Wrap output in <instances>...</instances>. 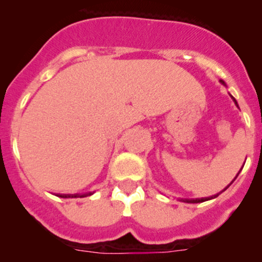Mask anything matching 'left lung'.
I'll use <instances>...</instances> for the list:
<instances>
[{
  "label": "left lung",
  "mask_w": 262,
  "mask_h": 262,
  "mask_svg": "<svg viewBox=\"0 0 262 262\" xmlns=\"http://www.w3.org/2000/svg\"><path fill=\"white\" fill-rule=\"evenodd\" d=\"M221 82L224 84V86H226V83H224V81L221 80ZM231 97H232V99H233L234 104H236L237 106H238V104H237L236 99H234L233 96H231ZM228 186H229V185H228ZM228 186H227V187H228ZM227 187H226V189H227ZM226 189H224V190H226ZM224 190H223V191H224ZM219 194H221V192H219ZM219 194L214 195V196H210V198H202V199H182V202H185V203H191V204H195V203H203V202H207V200H209V199H213V198H216Z\"/></svg>",
  "instance_id": "8db88e82"
}]
</instances>
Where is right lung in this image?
<instances>
[{
  "mask_svg": "<svg viewBox=\"0 0 262 262\" xmlns=\"http://www.w3.org/2000/svg\"><path fill=\"white\" fill-rule=\"evenodd\" d=\"M87 195H91V192H87V194H82V195H78V194H64V195H62V196L60 198H84V196H87Z\"/></svg>",
  "mask_w": 262,
  "mask_h": 262,
  "instance_id": "add662e5",
  "label": "right lung"
}]
</instances>
